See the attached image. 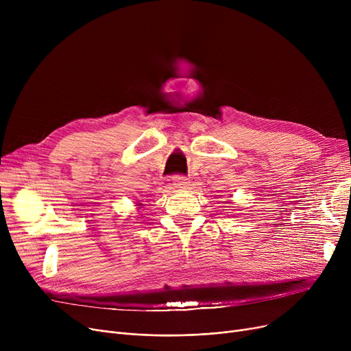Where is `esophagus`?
I'll use <instances>...</instances> for the list:
<instances>
[{
	"mask_svg": "<svg viewBox=\"0 0 351 351\" xmlns=\"http://www.w3.org/2000/svg\"><path fill=\"white\" fill-rule=\"evenodd\" d=\"M173 185L175 188H179V189H186L189 186V179L183 175H176L173 176Z\"/></svg>",
	"mask_w": 351,
	"mask_h": 351,
	"instance_id": "obj_1",
	"label": "esophagus"
}]
</instances>
